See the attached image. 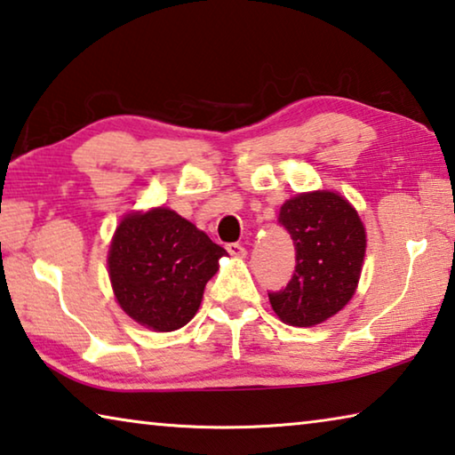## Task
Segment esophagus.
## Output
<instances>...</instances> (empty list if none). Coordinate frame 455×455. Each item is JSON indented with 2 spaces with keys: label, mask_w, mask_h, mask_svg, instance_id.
I'll return each instance as SVG.
<instances>
[{
  "label": "esophagus",
  "mask_w": 455,
  "mask_h": 455,
  "mask_svg": "<svg viewBox=\"0 0 455 455\" xmlns=\"http://www.w3.org/2000/svg\"><path fill=\"white\" fill-rule=\"evenodd\" d=\"M227 251L230 252V255L233 257H236V259H243V257H246V249L243 244H238V243H230V244H227Z\"/></svg>",
  "instance_id": "esophagus-1"
}]
</instances>
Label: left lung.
Listing matches in <instances>:
<instances>
[{"label":"left lung","mask_w":455,"mask_h":455,"mask_svg":"<svg viewBox=\"0 0 455 455\" xmlns=\"http://www.w3.org/2000/svg\"><path fill=\"white\" fill-rule=\"evenodd\" d=\"M279 225L295 244V273L287 287L268 292V301L289 325H317L355 292L365 257L363 222L343 196L317 190L287 200Z\"/></svg>","instance_id":"left-lung-1"}]
</instances>
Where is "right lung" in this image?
<instances>
[{
	"instance_id": "1",
	"label": "right lung",
	"mask_w": 455,
	"mask_h": 455,
	"mask_svg": "<svg viewBox=\"0 0 455 455\" xmlns=\"http://www.w3.org/2000/svg\"><path fill=\"white\" fill-rule=\"evenodd\" d=\"M227 251L171 209L132 212L120 222L108 268L114 295L130 317L174 331L195 317Z\"/></svg>"
}]
</instances>
